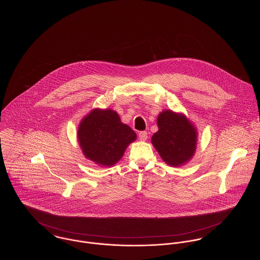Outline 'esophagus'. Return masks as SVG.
Returning a JSON list of instances; mask_svg holds the SVG:
<instances>
[{"mask_svg":"<svg viewBox=\"0 0 260 260\" xmlns=\"http://www.w3.org/2000/svg\"><path fill=\"white\" fill-rule=\"evenodd\" d=\"M139 139H140L141 141H146V140L148 139V133H147L146 131H141V132L139 133Z\"/></svg>","mask_w":260,"mask_h":260,"instance_id":"obj_1","label":"esophagus"}]
</instances>
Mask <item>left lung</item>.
<instances>
[{"label":"left lung","instance_id":"obj_1","mask_svg":"<svg viewBox=\"0 0 260 260\" xmlns=\"http://www.w3.org/2000/svg\"><path fill=\"white\" fill-rule=\"evenodd\" d=\"M159 130L152 136V144L168 165L186 164L197 147V129L183 114L164 110L157 119Z\"/></svg>","mask_w":260,"mask_h":260}]
</instances>
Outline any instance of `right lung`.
I'll return each instance as SVG.
<instances>
[{
    "label": "right lung",
    "mask_w": 260,
    "mask_h": 260,
    "mask_svg": "<svg viewBox=\"0 0 260 260\" xmlns=\"http://www.w3.org/2000/svg\"><path fill=\"white\" fill-rule=\"evenodd\" d=\"M136 137V133L111 109H93L81 120L77 131L84 156L105 167L116 164Z\"/></svg>",
    "instance_id": "right-lung-1"
}]
</instances>
